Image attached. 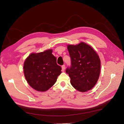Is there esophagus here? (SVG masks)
<instances>
[{"label":"esophagus","instance_id":"34e87169","mask_svg":"<svg viewBox=\"0 0 124 124\" xmlns=\"http://www.w3.org/2000/svg\"><path fill=\"white\" fill-rule=\"evenodd\" d=\"M65 65H63L62 66V71L63 72L64 71V70H65Z\"/></svg>","mask_w":124,"mask_h":124}]
</instances>
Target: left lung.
Segmentation results:
<instances>
[{"label":"left lung","mask_w":124,"mask_h":124,"mask_svg":"<svg viewBox=\"0 0 124 124\" xmlns=\"http://www.w3.org/2000/svg\"><path fill=\"white\" fill-rule=\"evenodd\" d=\"M71 65L66 69L73 87L82 92L92 89L100 72V60L93 48L85 42L68 45Z\"/></svg>","instance_id":"8db88e82"}]
</instances>
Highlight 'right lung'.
I'll return each instance as SVG.
<instances>
[{
    "label": "right lung",
    "instance_id": "right-lung-1",
    "mask_svg": "<svg viewBox=\"0 0 124 124\" xmlns=\"http://www.w3.org/2000/svg\"><path fill=\"white\" fill-rule=\"evenodd\" d=\"M52 50L32 53L24 64L25 78L31 87L36 91L45 92L51 88L61 73V67L57 64V59Z\"/></svg>",
    "mask_w": 124,
    "mask_h": 124
}]
</instances>
